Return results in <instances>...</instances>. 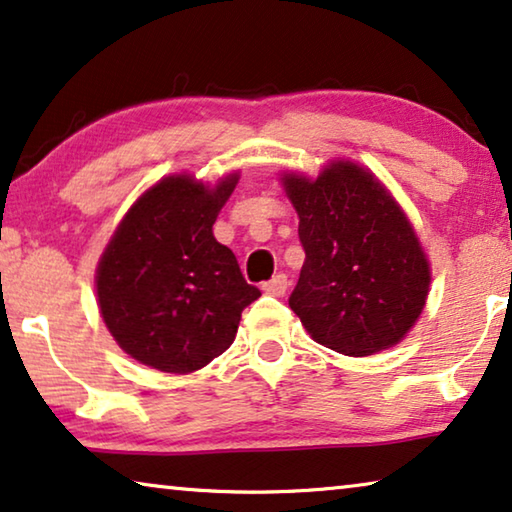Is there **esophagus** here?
<instances>
[{"instance_id": "esophagus-1", "label": "esophagus", "mask_w": 512, "mask_h": 512, "mask_svg": "<svg viewBox=\"0 0 512 512\" xmlns=\"http://www.w3.org/2000/svg\"><path fill=\"white\" fill-rule=\"evenodd\" d=\"M287 287H289L287 276H285V273H278V276H273L269 282H264L262 289L271 296H282L287 292Z\"/></svg>"}]
</instances>
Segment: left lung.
<instances>
[{"instance_id":"obj_1","label":"left lung","mask_w":512,"mask_h":512,"mask_svg":"<svg viewBox=\"0 0 512 512\" xmlns=\"http://www.w3.org/2000/svg\"><path fill=\"white\" fill-rule=\"evenodd\" d=\"M305 262L289 308L319 345L370 356L409 333L430 292V264L400 204L375 174L333 160L312 181L282 174Z\"/></svg>"}]
</instances>
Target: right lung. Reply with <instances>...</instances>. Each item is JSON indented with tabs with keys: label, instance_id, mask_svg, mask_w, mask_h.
Listing matches in <instances>:
<instances>
[{
	"label": "right lung",
	"instance_id": "right-lung-1",
	"mask_svg": "<svg viewBox=\"0 0 512 512\" xmlns=\"http://www.w3.org/2000/svg\"><path fill=\"white\" fill-rule=\"evenodd\" d=\"M239 174L209 188L188 174L160 179L121 220L96 269L101 317L117 345L149 368L188 375L236 338L259 299L234 253L213 236Z\"/></svg>",
	"mask_w": 512,
	"mask_h": 512
}]
</instances>
